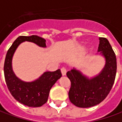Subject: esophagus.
<instances>
[{
    "instance_id": "obj_1",
    "label": "esophagus",
    "mask_w": 122,
    "mask_h": 122,
    "mask_svg": "<svg viewBox=\"0 0 122 122\" xmlns=\"http://www.w3.org/2000/svg\"><path fill=\"white\" fill-rule=\"evenodd\" d=\"M61 74H62V75H63V76H65V75H66L67 70L65 67H62V68L61 69Z\"/></svg>"
}]
</instances>
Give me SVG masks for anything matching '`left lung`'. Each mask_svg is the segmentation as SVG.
Instances as JSON below:
<instances>
[{"mask_svg": "<svg viewBox=\"0 0 122 122\" xmlns=\"http://www.w3.org/2000/svg\"><path fill=\"white\" fill-rule=\"evenodd\" d=\"M98 52L105 59V66L97 76L89 78L73 68L67 72L71 81L69 98L80 108H89L102 102L113 85L117 71L116 56L107 39L100 37Z\"/></svg>", "mask_w": 122, "mask_h": 122, "instance_id": "1", "label": "left lung"}]
</instances>
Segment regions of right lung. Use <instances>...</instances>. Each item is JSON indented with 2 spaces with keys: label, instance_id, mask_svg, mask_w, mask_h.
Instances as JSON below:
<instances>
[{
  "label": "right lung",
  "instance_id": "add662e5",
  "mask_svg": "<svg viewBox=\"0 0 122 122\" xmlns=\"http://www.w3.org/2000/svg\"><path fill=\"white\" fill-rule=\"evenodd\" d=\"M30 41L40 47L46 48V40L37 35L20 36L14 41L7 52L4 64V74L9 92L17 101L29 107H39L47 102L50 90L62 76L59 69L55 71H45L32 82H25L15 76L12 69V58L21 43Z\"/></svg>",
  "mask_w": 122,
  "mask_h": 122
}]
</instances>
